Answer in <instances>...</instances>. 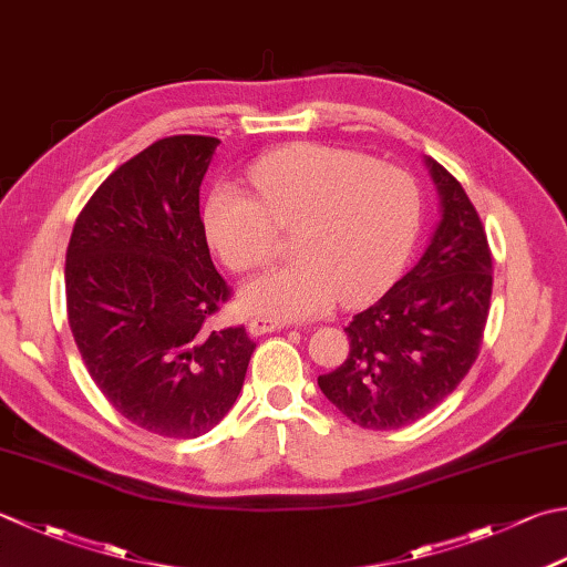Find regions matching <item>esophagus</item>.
I'll return each instance as SVG.
<instances>
[{
	"label": "esophagus",
	"mask_w": 567,
	"mask_h": 567,
	"mask_svg": "<svg viewBox=\"0 0 567 567\" xmlns=\"http://www.w3.org/2000/svg\"><path fill=\"white\" fill-rule=\"evenodd\" d=\"M285 329V321L280 319H270V317H252L248 321V331L252 337H262V334H272V331Z\"/></svg>",
	"instance_id": "esophagus-1"
}]
</instances>
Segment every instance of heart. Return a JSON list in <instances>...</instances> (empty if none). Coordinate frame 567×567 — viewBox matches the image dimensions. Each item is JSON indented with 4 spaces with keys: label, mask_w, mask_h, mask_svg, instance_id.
Returning <instances> with one entry per match:
<instances>
[{
    "label": "heart",
    "mask_w": 567,
    "mask_h": 567,
    "mask_svg": "<svg viewBox=\"0 0 567 567\" xmlns=\"http://www.w3.org/2000/svg\"><path fill=\"white\" fill-rule=\"evenodd\" d=\"M255 194L218 184L204 206L210 248L230 270L268 262L280 230H295L297 258L243 287L240 302L270 319H312L337 297L357 305L395 280L413 252L420 188L401 166L334 144H295L248 172Z\"/></svg>",
    "instance_id": "obj_1"
}]
</instances>
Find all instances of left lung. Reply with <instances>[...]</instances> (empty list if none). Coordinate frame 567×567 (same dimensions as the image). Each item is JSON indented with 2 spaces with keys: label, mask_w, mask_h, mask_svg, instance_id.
<instances>
[{
  "label": "left lung",
  "mask_w": 567,
  "mask_h": 567,
  "mask_svg": "<svg viewBox=\"0 0 567 567\" xmlns=\"http://www.w3.org/2000/svg\"><path fill=\"white\" fill-rule=\"evenodd\" d=\"M442 218L423 258L343 329L349 357L317 383L351 423L398 430L425 417L480 357L492 302V250L467 192L427 157Z\"/></svg>",
  "instance_id": "8db88e82"
}]
</instances>
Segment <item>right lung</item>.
I'll use <instances>...</instances> for the list:
<instances>
[{
    "label": "right lung",
    "instance_id": "right-lung-1",
    "mask_svg": "<svg viewBox=\"0 0 567 567\" xmlns=\"http://www.w3.org/2000/svg\"><path fill=\"white\" fill-rule=\"evenodd\" d=\"M218 144L174 135L117 166L65 250V309L87 373L122 417L162 437L216 427L255 351L246 327H210L230 299L198 210Z\"/></svg>",
    "mask_w": 567,
    "mask_h": 567
}]
</instances>
